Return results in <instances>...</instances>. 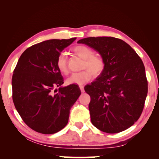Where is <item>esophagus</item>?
<instances>
[{
    "label": "esophagus",
    "mask_w": 159,
    "mask_h": 159,
    "mask_svg": "<svg viewBox=\"0 0 159 159\" xmlns=\"http://www.w3.org/2000/svg\"><path fill=\"white\" fill-rule=\"evenodd\" d=\"M80 90H81L82 92H84V86H83V85H80Z\"/></svg>",
    "instance_id": "esophagus-1"
}]
</instances>
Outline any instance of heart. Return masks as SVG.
I'll return each mask as SVG.
<instances>
[{"label":"heart","mask_w":159,"mask_h":159,"mask_svg":"<svg viewBox=\"0 0 159 159\" xmlns=\"http://www.w3.org/2000/svg\"><path fill=\"white\" fill-rule=\"evenodd\" d=\"M72 50L75 54L84 59L82 68L84 70L72 73L67 79V84L82 85L89 81L92 75L94 77H97L103 72L105 66L104 58L101 56L93 54V51L90 47L85 45H77ZM57 66L61 72L63 74L68 73V64L65 54H61L58 56Z\"/></svg>","instance_id":"1"}]
</instances>
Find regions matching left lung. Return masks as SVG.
Masks as SVG:
<instances>
[{
  "mask_svg": "<svg viewBox=\"0 0 159 159\" xmlns=\"http://www.w3.org/2000/svg\"><path fill=\"white\" fill-rule=\"evenodd\" d=\"M104 58L103 72L84 90L91 97V123L107 133L129 129L140 118L148 91L143 61L129 44L113 37H90L77 42Z\"/></svg>",
  "mask_w": 159,
  "mask_h": 159,
  "instance_id": "8db88e82",
  "label": "left lung"
}]
</instances>
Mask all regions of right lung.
<instances>
[{"label":"right lung","mask_w":159,"mask_h":159,"mask_svg":"<svg viewBox=\"0 0 159 159\" xmlns=\"http://www.w3.org/2000/svg\"><path fill=\"white\" fill-rule=\"evenodd\" d=\"M75 40L53 39L34 44L23 52L14 70L13 102L25 124L36 132L53 134L63 129L81 94L76 84L61 87L63 78L57 66L61 52ZM56 86L60 88L54 94Z\"/></svg>","instance_id":"1"}]
</instances>
